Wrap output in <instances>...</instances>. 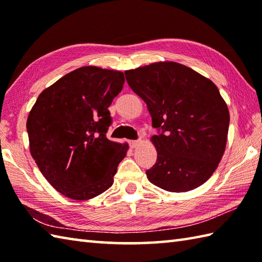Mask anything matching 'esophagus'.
I'll use <instances>...</instances> for the list:
<instances>
[{
  "instance_id": "esophagus-1",
  "label": "esophagus",
  "mask_w": 262,
  "mask_h": 262,
  "mask_svg": "<svg viewBox=\"0 0 262 262\" xmlns=\"http://www.w3.org/2000/svg\"><path fill=\"white\" fill-rule=\"evenodd\" d=\"M129 145L132 148H136L141 145V142L140 141H133V142H129Z\"/></svg>"
}]
</instances>
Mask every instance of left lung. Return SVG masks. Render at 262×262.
<instances>
[{
    "instance_id": "8db88e82",
    "label": "left lung",
    "mask_w": 262,
    "mask_h": 262,
    "mask_svg": "<svg viewBox=\"0 0 262 262\" xmlns=\"http://www.w3.org/2000/svg\"><path fill=\"white\" fill-rule=\"evenodd\" d=\"M128 84L147 105L152 126L163 132L151 142L158 159L146 171L149 182L171 192L202 186L225 152L230 113L207 77L176 62H157L125 71Z\"/></svg>"
}]
</instances>
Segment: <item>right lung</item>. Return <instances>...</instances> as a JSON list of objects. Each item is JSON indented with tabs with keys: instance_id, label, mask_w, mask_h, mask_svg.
<instances>
[{
	"instance_id": "add662e5",
	"label": "right lung",
	"mask_w": 262,
	"mask_h": 262,
	"mask_svg": "<svg viewBox=\"0 0 262 262\" xmlns=\"http://www.w3.org/2000/svg\"><path fill=\"white\" fill-rule=\"evenodd\" d=\"M124 83L120 71L83 66L45 89L30 110L31 157L46 180L68 198L88 200L113 186L128 144L105 137L108 108Z\"/></svg>"
}]
</instances>
